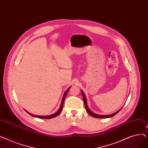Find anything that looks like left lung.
I'll return each mask as SVG.
<instances>
[{"label":"left lung","mask_w":148,"mask_h":148,"mask_svg":"<svg viewBox=\"0 0 148 148\" xmlns=\"http://www.w3.org/2000/svg\"><path fill=\"white\" fill-rule=\"evenodd\" d=\"M82 91V96H83V101H84V103H85V109H86V111H87V112L89 114V115H91L92 117H94V118H99V119H106V118H110V117H113V116H114L115 115H116L120 110H121V109L120 110H119L118 111H117L116 112H115V113H114V114H111V115H97V114H94V113H93L92 112H91V111H90L89 110V108H88V106H87V102H86V97H85V94H84V93H83V92L82 91Z\"/></svg>","instance_id":"8db88e82"}]
</instances>
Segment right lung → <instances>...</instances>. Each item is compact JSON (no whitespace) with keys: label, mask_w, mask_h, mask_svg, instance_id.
<instances>
[{"label":"right lung","mask_w":148,"mask_h":148,"mask_svg":"<svg viewBox=\"0 0 148 148\" xmlns=\"http://www.w3.org/2000/svg\"><path fill=\"white\" fill-rule=\"evenodd\" d=\"M70 88H71V87H69V88L66 90V92H65V94H63V98H62V102H61V105H60L59 110L58 111H57L56 113H54V114L50 115H47V116H38V115H33V114H32L28 112L27 111H26V110H25V111H26V112H27L28 114H29V115H31V116H33V117H37V118H39V119H52V118H54V117H57V115H59V114L61 112V111H62V110H63L64 100H65V99L66 95V94H67V93H68V91H69V89H70Z\"/></svg>","instance_id":"1"}]
</instances>
